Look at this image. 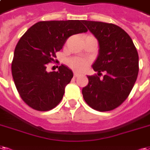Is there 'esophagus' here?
Segmentation results:
<instances>
[{
	"label": "esophagus",
	"mask_w": 150,
	"mask_h": 150,
	"mask_svg": "<svg viewBox=\"0 0 150 150\" xmlns=\"http://www.w3.org/2000/svg\"><path fill=\"white\" fill-rule=\"evenodd\" d=\"M79 73H77V72H74V77H75V78H76V77H79Z\"/></svg>",
	"instance_id": "esophagus-1"
}]
</instances>
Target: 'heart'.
I'll use <instances>...</instances> for the list:
<instances>
[{
    "label": "heart",
    "instance_id": "obj_1",
    "mask_svg": "<svg viewBox=\"0 0 150 150\" xmlns=\"http://www.w3.org/2000/svg\"><path fill=\"white\" fill-rule=\"evenodd\" d=\"M67 64L71 69L77 71H82L87 66V61L84 59L73 57L67 60Z\"/></svg>",
    "mask_w": 150,
    "mask_h": 150
}]
</instances>
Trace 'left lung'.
Masks as SVG:
<instances>
[{
	"label": "left lung",
	"instance_id": "8db88e82",
	"mask_svg": "<svg viewBox=\"0 0 150 150\" xmlns=\"http://www.w3.org/2000/svg\"><path fill=\"white\" fill-rule=\"evenodd\" d=\"M99 44L93 64L98 75L87 76L82 93L85 102L98 111H110L128 98L138 74V54L130 36L120 27L104 22L83 21ZM102 72H105L103 80Z\"/></svg>",
	"mask_w": 150,
	"mask_h": 150
}]
</instances>
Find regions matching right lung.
<instances>
[{"instance_id":"right-lung-1","label":"right lung","mask_w":150,"mask_h":150,"mask_svg":"<svg viewBox=\"0 0 150 150\" xmlns=\"http://www.w3.org/2000/svg\"><path fill=\"white\" fill-rule=\"evenodd\" d=\"M83 21H40L28 29L16 44L12 62L14 83L23 101L31 108L47 111L60 103L64 89L73 77L67 67L47 71L70 36L87 32Z\"/></svg>"}]
</instances>
